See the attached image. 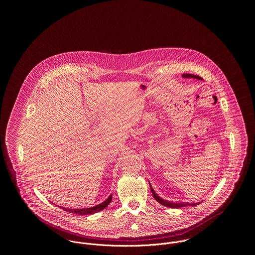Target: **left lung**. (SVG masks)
<instances>
[{"label":"left lung","instance_id":"obj_1","mask_svg":"<svg viewBox=\"0 0 255 255\" xmlns=\"http://www.w3.org/2000/svg\"><path fill=\"white\" fill-rule=\"evenodd\" d=\"M183 76V78H193V79H197V80H203L201 77H199V76H196V75H191V74H184V75H181ZM150 185V184H149ZM150 189H151V192H152V195H153V197H154V199L159 203V204H161V205H163V206H165V207H168V208H172V209H175V208H181V207H187V206H197V205H199L200 203H171V202H168V201H166V200H163V199H161L155 192H154V190L152 189V187H151V185H150Z\"/></svg>","mask_w":255,"mask_h":255}]
</instances>
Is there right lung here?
I'll return each instance as SVG.
<instances>
[{
	"instance_id": "obj_1",
	"label": "right lung",
	"mask_w": 255,
	"mask_h": 255,
	"mask_svg": "<svg viewBox=\"0 0 255 255\" xmlns=\"http://www.w3.org/2000/svg\"><path fill=\"white\" fill-rule=\"evenodd\" d=\"M112 201V195L109 196V198L103 202L102 204L100 205H97L95 207H92V208H85V209H66V208H62L63 210H65L66 212L68 213H75V214H79V215H91V214H95L97 212H100L102 210H104L109 204L111 203Z\"/></svg>"
}]
</instances>
